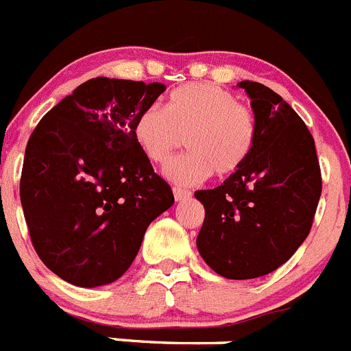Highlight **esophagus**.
Masks as SVG:
<instances>
[{
	"label": "esophagus",
	"instance_id": "1",
	"mask_svg": "<svg viewBox=\"0 0 351 351\" xmlns=\"http://www.w3.org/2000/svg\"><path fill=\"white\" fill-rule=\"evenodd\" d=\"M173 194H175L176 201H183V199H189V197H191L192 192L187 191V189H178V187H175V189H173Z\"/></svg>",
	"mask_w": 351,
	"mask_h": 351
}]
</instances>
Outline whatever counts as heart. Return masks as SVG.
<instances>
[{
	"instance_id": "heart-1",
	"label": "heart",
	"mask_w": 351,
	"mask_h": 351,
	"mask_svg": "<svg viewBox=\"0 0 351 351\" xmlns=\"http://www.w3.org/2000/svg\"><path fill=\"white\" fill-rule=\"evenodd\" d=\"M138 147L150 162L171 159L185 136L187 154L176 157L166 176L182 185L238 171L254 152L258 122L250 106L213 84H185L168 94L164 108L148 106L132 124Z\"/></svg>"
}]
</instances>
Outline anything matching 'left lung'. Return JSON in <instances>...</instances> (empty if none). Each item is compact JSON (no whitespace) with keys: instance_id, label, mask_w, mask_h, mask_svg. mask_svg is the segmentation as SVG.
I'll use <instances>...</instances> for the list:
<instances>
[{"instance_id":"1","label":"left lung","mask_w":351,"mask_h":351,"mask_svg":"<svg viewBox=\"0 0 351 351\" xmlns=\"http://www.w3.org/2000/svg\"><path fill=\"white\" fill-rule=\"evenodd\" d=\"M258 134L254 152L222 185L197 191L204 222L197 250L229 280L264 276L285 264L311 230L322 175L301 117L266 85L243 80Z\"/></svg>"}]
</instances>
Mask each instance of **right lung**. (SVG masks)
<instances>
[{
	"label": "right lung",
	"mask_w": 351,
	"mask_h": 351,
	"mask_svg": "<svg viewBox=\"0 0 351 351\" xmlns=\"http://www.w3.org/2000/svg\"><path fill=\"white\" fill-rule=\"evenodd\" d=\"M164 90L159 82L93 78L45 113L27 141L21 203L31 243L71 285L121 278L150 222L175 203L132 134Z\"/></svg>",
	"instance_id": "obj_1"
}]
</instances>
